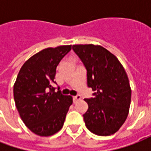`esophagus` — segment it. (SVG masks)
<instances>
[{
  "mask_svg": "<svg viewBox=\"0 0 151 151\" xmlns=\"http://www.w3.org/2000/svg\"><path fill=\"white\" fill-rule=\"evenodd\" d=\"M80 99H81V96H79V95H77V96H73V103H76V102L78 101Z\"/></svg>",
  "mask_w": 151,
  "mask_h": 151,
  "instance_id": "1",
  "label": "esophagus"
}]
</instances>
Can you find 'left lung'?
Masks as SVG:
<instances>
[{
  "mask_svg": "<svg viewBox=\"0 0 151 151\" xmlns=\"http://www.w3.org/2000/svg\"><path fill=\"white\" fill-rule=\"evenodd\" d=\"M73 50L87 71V86L95 91L86 99V126L99 136H109L122 126L129 111L131 88L128 76L116 56L99 45L78 44Z\"/></svg>",
  "mask_w": 151,
  "mask_h": 151,
  "instance_id": "left-lung-1",
  "label": "left lung"
}]
</instances>
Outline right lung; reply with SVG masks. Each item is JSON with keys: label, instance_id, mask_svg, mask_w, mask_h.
Masks as SVG:
<instances>
[{"label": "right lung", "instance_id": "obj_1", "mask_svg": "<svg viewBox=\"0 0 151 151\" xmlns=\"http://www.w3.org/2000/svg\"><path fill=\"white\" fill-rule=\"evenodd\" d=\"M71 45L47 47L22 66L14 85V97L20 117L31 132L41 137L52 136L61 129L73 99L55 92L52 86L60 61Z\"/></svg>", "mask_w": 151, "mask_h": 151}]
</instances>
